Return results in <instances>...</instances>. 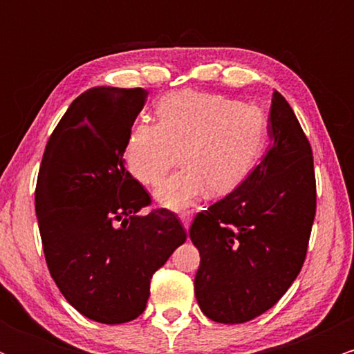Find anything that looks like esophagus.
<instances>
[{
	"instance_id": "1",
	"label": "esophagus",
	"mask_w": 354,
	"mask_h": 354,
	"mask_svg": "<svg viewBox=\"0 0 354 354\" xmlns=\"http://www.w3.org/2000/svg\"><path fill=\"white\" fill-rule=\"evenodd\" d=\"M180 218H181L183 226H185V228L188 230L189 225H191V219H193V213H191V211H183V213L180 214Z\"/></svg>"
}]
</instances>
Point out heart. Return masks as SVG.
Listing matches in <instances>:
<instances>
[{
    "mask_svg": "<svg viewBox=\"0 0 354 354\" xmlns=\"http://www.w3.org/2000/svg\"><path fill=\"white\" fill-rule=\"evenodd\" d=\"M158 121L140 120L129 129L124 161L146 186H156L181 158V169L156 191L161 205L185 209L208 189L213 196L236 189L253 173L270 140L266 113L213 93H168Z\"/></svg>",
    "mask_w": 354,
    "mask_h": 354,
    "instance_id": "obj_1",
    "label": "heart"
}]
</instances>
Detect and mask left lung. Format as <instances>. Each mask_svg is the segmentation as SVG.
Segmentation results:
<instances>
[{
  "mask_svg": "<svg viewBox=\"0 0 354 354\" xmlns=\"http://www.w3.org/2000/svg\"><path fill=\"white\" fill-rule=\"evenodd\" d=\"M270 151L236 189L198 213L189 238L201 256L194 295L216 323H246L273 308L306 259L316 214L311 145L273 93Z\"/></svg>",
  "mask_w": 354,
  "mask_h": 354,
  "instance_id": "1",
  "label": "left lung"
}]
</instances>
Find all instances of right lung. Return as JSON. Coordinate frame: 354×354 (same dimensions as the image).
I'll return each mask as SVG.
<instances>
[{
    "label": "right lung",
    "mask_w": 354,
    "mask_h": 354,
    "mask_svg": "<svg viewBox=\"0 0 354 354\" xmlns=\"http://www.w3.org/2000/svg\"><path fill=\"white\" fill-rule=\"evenodd\" d=\"M143 88L98 86L78 96L44 148L35 189L44 258L66 301L86 318H138L154 271L186 241L166 208L138 214L151 196L124 168Z\"/></svg>",
    "instance_id": "add662e5"
}]
</instances>
